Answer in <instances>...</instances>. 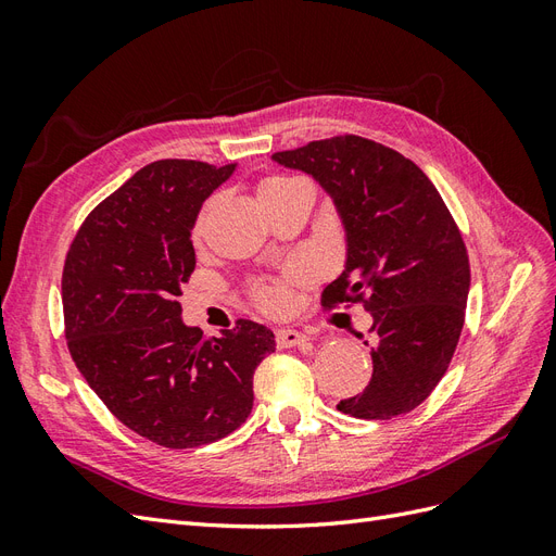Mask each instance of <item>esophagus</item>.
Instances as JSON below:
<instances>
[{
	"instance_id": "obj_1",
	"label": "esophagus",
	"mask_w": 556,
	"mask_h": 556,
	"mask_svg": "<svg viewBox=\"0 0 556 556\" xmlns=\"http://www.w3.org/2000/svg\"><path fill=\"white\" fill-rule=\"evenodd\" d=\"M276 343H278V348H301L308 343V336L296 331V329H278Z\"/></svg>"
}]
</instances>
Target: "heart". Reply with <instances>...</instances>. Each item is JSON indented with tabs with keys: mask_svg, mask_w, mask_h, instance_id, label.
Instances as JSON below:
<instances>
[{
	"mask_svg": "<svg viewBox=\"0 0 556 556\" xmlns=\"http://www.w3.org/2000/svg\"><path fill=\"white\" fill-rule=\"evenodd\" d=\"M292 182H296V178L292 176H280V174H271V176H264L257 185V192L260 199H268L278 194L280 190L290 188ZM204 213L197 217V225H194V237H199L201 229H204ZM304 276V268H292L288 278H274V280H264L255 288V301L264 308V311H280L285 306V301H288V288H290V280H299Z\"/></svg>",
	"mask_w": 556,
	"mask_h": 556,
	"instance_id": "heart-1",
	"label": "heart"
}]
</instances>
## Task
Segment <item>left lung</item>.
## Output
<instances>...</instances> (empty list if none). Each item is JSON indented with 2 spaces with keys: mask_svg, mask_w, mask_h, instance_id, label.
Segmentation results:
<instances>
[{
  "mask_svg": "<svg viewBox=\"0 0 556 556\" xmlns=\"http://www.w3.org/2000/svg\"><path fill=\"white\" fill-rule=\"evenodd\" d=\"M274 160L323 185L345 227V268L323 304L350 301L374 317L371 382L339 410L359 419L415 410L447 371L470 288L468 252L443 197L415 162L355 134Z\"/></svg>",
  "mask_w": 556,
  "mask_h": 556,
  "instance_id": "obj_1",
  "label": "left lung"
}]
</instances>
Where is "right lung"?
<instances>
[{
    "label": "right lung",
    "instance_id": "1",
    "mask_svg": "<svg viewBox=\"0 0 556 556\" xmlns=\"http://www.w3.org/2000/svg\"><path fill=\"white\" fill-rule=\"evenodd\" d=\"M237 164L157 160L80 225L62 271L76 368L125 427L162 447L220 441L252 410V376L274 331L239 319L217 339L182 323L201 204Z\"/></svg>",
    "mask_w": 556,
    "mask_h": 556
}]
</instances>
